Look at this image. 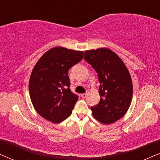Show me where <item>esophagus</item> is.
Instances as JSON below:
<instances>
[{"label":"esophagus","mask_w":160,"mask_h":160,"mask_svg":"<svg viewBox=\"0 0 160 160\" xmlns=\"http://www.w3.org/2000/svg\"><path fill=\"white\" fill-rule=\"evenodd\" d=\"M81 97L82 98H86L87 97V93H82L81 94Z\"/></svg>","instance_id":"esophagus-1"}]
</instances>
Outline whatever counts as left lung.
I'll return each mask as SVG.
<instances>
[{"label":"left lung","instance_id":"1","mask_svg":"<svg viewBox=\"0 0 160 160\" xmlns=\"http://www.w3.org/2000/svg\"><path fill=\"white\" fill-rule=\"evenodd\" d=\"M84 59L97 73L100 101L91 107L94 118L102 123L116 122L124 116L132 98V82L124 63L107 48L87 50Z\"/></svg>","mask_w":160,"mask_h":160}]
</instances>
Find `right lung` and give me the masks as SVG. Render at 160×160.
<instances>
[{
  "instance_id": "obj_1",
  "label": "right lung",
  "mask_w": 160,
  "mask_h": 160,
  "mask_svg": "<svg viewBox=\"0 0 160 160\" xmlns=\"http://www.w3.org/2000/svg\"><path fill=\"white\" fill-rule=\"evenodd\" d=\"M82 51L57 47L42 55L31 72L29 93L40 116L60 123L72 114L78 96L70 89L68 72L82 59Z\"/></svg>"
}]
</instances>
